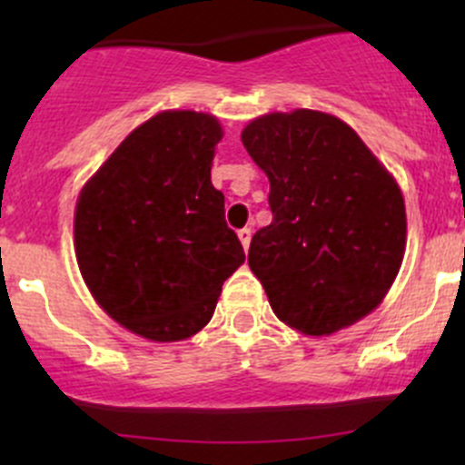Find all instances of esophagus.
Wrapping results in <instances>:
<instances>
[{
  "label": "esophagus",
  "instance_id": "1",
  "mask_svg": "<svg viewBox=\"0 0 465 465\" xmlns=\"http://www.w3.org/2000/svg\"><path fill=\"white\" fill-rule=\"evenodd\" d=\"M238 238H241L242 247H245V252L250 250V242H252V229L250 227H242L241 232H238Z\"/></svg>",
  "mask_w": 465,
  "mask_h": 465
}]
</instances>
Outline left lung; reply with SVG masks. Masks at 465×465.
Returning a JSON list of instances; mask_svg holds the SVG:
<instances>
[{"label":"left lung","mask_w":465,"mask_h":465,"mask_svg":"<svg viewBox=\"0 0 465 465\" xmlns=\"http://www.w3.org/2000/svg\"><path fill=\"white\" fill-rule=\"evenodd\" d=\"M270 180L272 223L250 270L281 322L331 335L367 317L405 254V200L351 125L317 110L272 112L241 134Z\"/></svg>","instance_id":"1"}]
</instances>
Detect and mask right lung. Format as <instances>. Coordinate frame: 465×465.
Here are the masks:
<instances>
[{
    "mask_svg": "<svg viewBox=\"0 0 465 465\" xmlns=\"http://www.w3.org/2000/svg\"><path fill=\"white\" fill-rule=\"evenodd\" d=\"M218 119L166 110L134 128L83 186L74 215L81 274L114 322L153 341L195 335L245 262L211 184Z\"/></svg>",
    "mask_w": 465,
    "mask_h": 465,
    "instance_id": "1",
    "label": "right lung"
}]
</instances>
